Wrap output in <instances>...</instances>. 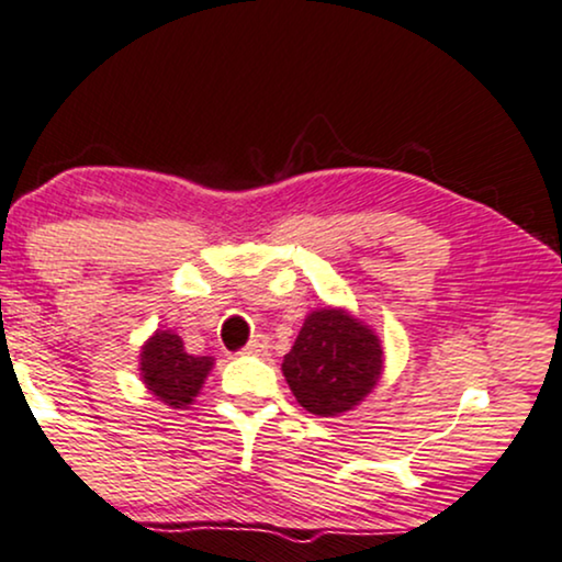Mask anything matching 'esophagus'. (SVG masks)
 <instances>
[{"mask_svg": "<svg viewBox=\"0 0 562 562\" xmlns=\"http://www.w3.org/2000/svg\"><path fill=\"white\" fill-rule=\"evenodd\" d=\"M266 349H268V336L258 334V336H252V341L245 346V355L260 357V355H266Z\"/></svg>", "mask_w": 562, "mask_h": 562, "instance_id": "1", "label": "esophagus"}]
</instances>
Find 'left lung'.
<instances>
[{
	"instance_id": "1",
	"label": "left lung",
	"mask_w": 562,
	"mask_h": 562,
	"mask_svg": "<svg viewBox=\"0 0 562 562\" xmlns=\"http://www.w3.org/2000/svg\"><path fill=\"white\" fill-rule=\"evenodd\" d=\"M281 370L310 414L336 417L378 385L383 346L370 325L346 310L323 307L307 315Z\"/></svg>"
}]
</instances>
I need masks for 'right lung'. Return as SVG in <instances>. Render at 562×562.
Returning <instances> with one entry per match:
<instances>
[{"label": "right lung", "instance_id": "add662e5", "mask_svg": "<svg viewBox=\"0 0 562 562\" xmlns=\"http://www.w3.org/2000/svg\"><path fill=\"white\" fill-rule=\"evenodd\" d=\"M213 357L187 355L182 338L156 330L140 351V375L148 391L166 406L187 408L203 387Z\"/></svg>", "mask_w": 562, "mask_h": 562}]
</instances>
